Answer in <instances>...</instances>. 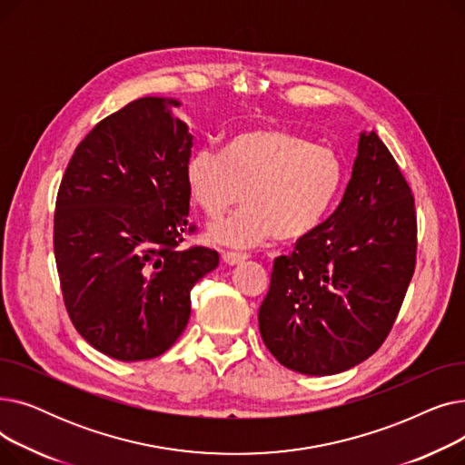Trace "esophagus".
Instances as JSON below:
<instances>
[{
  "label": "esophagus",
  "instance_id": "esophagus-1",
  "mask_svg": "<svg viewBox=\"0 0 465 465\" xmlns=\"http://www.w3.org/2000/svg\"><path fill=\"white\" fill-rule=\"evenodd\" d=\"M249 256L245 254V252H224L223 254V262L226 263V265H237V263H241V262H245Z\"/></svg>",
  "mask_w": 465,
  "mask_h": 465
}]
</instances>
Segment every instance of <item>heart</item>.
<instances>
[{"mask_svg":"<svg viewBox=\"0 0 465 465\" xmlns=\"http://www.w3.org/2000/svg\"><path fill=\"white\" fill-rule=\"evenodd\" d=\"M343 181L345 165L333 149L279 128L242 130L220 153L202 146L186 163L190 195L207 216L220 218L242 195L241 211L207 232L211 242L224 247L311 235L330 214Z\"/></svg>","mask_w":465,"mask_h":465,"instance_id":"1","label":"heart"}]
</instances>
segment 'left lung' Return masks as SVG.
Instances as JSON below:
<instances>
[{
  "label": "left lung",
  "mask_w": 465,
  "mask_h": 465,
  "mask_svg": "<svg viewBox=\"0 0 465 465\" xmlns=\"http://www.w3.org/2000/svg\"><path fill=\"white\" fill-rule=\"evenodd\" d=\"M417 260V214L375 132L360 134L343 200L290 256L273 262L260 335L284 368L335 375L384 343Z\"/></svg>",
  "instance_id": "obj_1"
}]
</instances>
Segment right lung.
I'll list each match as a JSON object with an SVG mask.
<instances>
[{
	"instance_id": "1",
	"label": "right lung",
	"mask_w": 465,
	"mask_h": 465,
	"mask_svg": "<svg viewBox=\"0 0 465 465\" xmlns=\"http://www.w3.org/2000/svg\"><path fill=\"white\" fill-rule=\"evenodd\" d=\"M173 97H141L73 153L54 213V258L69 319L114 360L163 354L190 319V290L218 252L177 249L188 226L192 134Z\"/></svg>"
}]
</instances>
